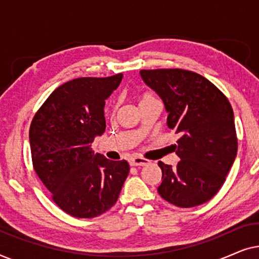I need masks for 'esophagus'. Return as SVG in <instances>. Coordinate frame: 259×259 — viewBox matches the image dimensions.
<instances>
[{"label":"esophagus","instance_id":"1","mask_svg":"<svg viewBox=\"0 0 259 259\" xmlns=\"http://www.w3.org/2000/svg\"><path fill=\"white\" fill-rule=\"evenodd\" d=\"M130 164L131 166H146L147 164H150V160L141 157H133L131 158Z\"/></svg>","mask_w":259,"mask_h":259}]
</instances>
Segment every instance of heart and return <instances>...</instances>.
<instances>
[{"label": "heart", "instance_id": "obj_1", "mask_svg": "<svg viewBox=\"0 0 259 259\" xmlns=\"http://www.w3.org/2000/svg\"><path fill=\"white\" fill-rule=\"evenodd\" d=\"M138 100H139V105H141V104H144V102H147V101H151V100H157V98H155L152 93L145 92V93L139 95ZM116 106H118V104H116L115 100L111 101V104L108 105V108H107L109 115H114V113L116 111Z\"/></svg>", "mask_w": 259, "mask_h": 259}]
</instances>
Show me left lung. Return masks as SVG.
<instances>
[{
	"label": "left lung",
	"instance_id": "obj_1",
	"mask_svg": "<svg viewBox=\"0 0 259 259\" xmlns=\"http://www.w3.org/2000/svg\"><path fill=\"white\" fill-rule=\"evenodd\" d=\"M140 75L164 101L168 128L179 136L176 167L158 162L162 172L159 194L178 207L206 203L221 190L238 148L228 98L191 70L143 69Z\"/></svg>",
	"mask_w": 259,
	"mask_h": 259
}]
</instances>
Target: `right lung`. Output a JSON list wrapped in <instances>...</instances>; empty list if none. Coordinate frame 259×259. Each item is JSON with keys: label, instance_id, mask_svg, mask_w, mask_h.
<instances>
[{"label": "right lung", "instance_id": "right-lung-1", "mask_svg": "<svg viewBox=\"0 0 259 259\" xmlns=\"http://www.w3.org/2000/svg\"><path fill=\"white\" fill-rule=\"evenodd\" d=\"M122 74L77 77L56 88L35 113L29 128L34 171L58 206L73 217L94 218L116 203L128 176L126 160L94 154L105 132V100Z\"/></svg>", "mask_w": 259, "mask_h": 259}]
</instances>
